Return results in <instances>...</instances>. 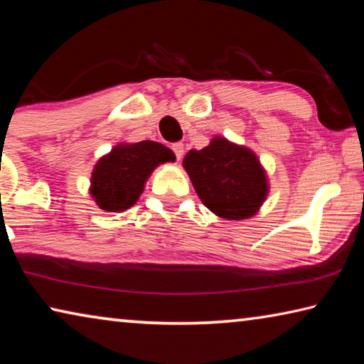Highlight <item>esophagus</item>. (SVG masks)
<instances>
[{
    "instance_id": "34e87169",
    "label": "esophagus",
    "mask_w": 364,
    "mask_h": 364,
    "mask_svg": "<svg viewBox=\"0 0 364 364\" xmlns=\"http://www.w3.org/2000/svg\"><path fill=\"white\" fill-rule=\"evenodd\" d=\"M171 149H173V152H175V156H176V159L180 160L181 157H183V154H184V147H183V144L181 143H175L173 146H171Z\"/></svg>"
}]
</instances>
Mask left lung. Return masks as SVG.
<instances>
[{
	"mask_svg": "<svg viewBox=\"0 0 364 364\" xmlns=\"http://www.w3.org/2000/svg\"><path fill=\"white\" fill-rule=\"evenodd\" d=\"M183 167L202 204L226 220L250 218L268 194V180L254 152L213 138L200 151H189Z\"/></svg>",
	"mask_w": 364,
	"mask_h": 364,
	"instance_id": "1",
	"label": "left lung"
}]
</instances>
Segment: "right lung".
I'll list each match as a JSON object with an SVG mask.
<instances>
[{"mask_svg": "<svg viewBox=\"0 0 364 364\" xmlns=\"http://www.w3.org/2000/svg\"><path fill=\"white\" fill-rule=\"evenodd\" d=\"M173 160L175 154L156 141L119 144L95 165L90 193L102 210L123 212L136 204L154 168Z\"/></svg>", "mask_w": 364, "mask_h": 364, "instance_id": "1", "label": "right lung"}]
</instances>
